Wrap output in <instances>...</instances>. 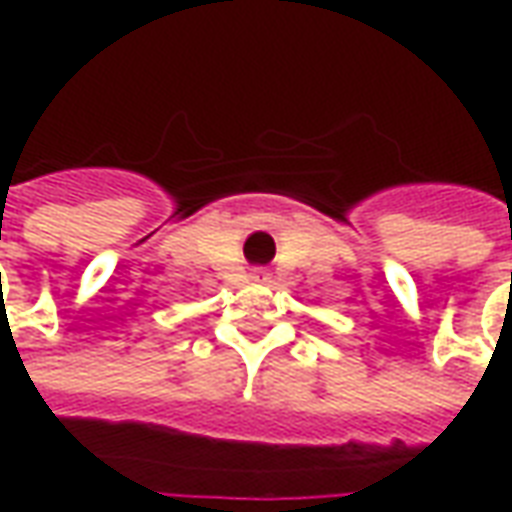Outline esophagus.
Wrapping results in <instances>:
<instances>
[{"label": "esophagus", "mask_w": 512, "mask_h": 512, "mask_svg": "<svg viewBox=\"0 0 512 512\" xmlns=\"http://www.w3.org/2000/svg\"><path fill=\"white\" fill-rule=\"evenodd\" d=\"M252 279H255V282H266L268 274L263 271V268H257V271H252Z\"/></svg>", "instance_id": "obj_1"}]
</instances>
